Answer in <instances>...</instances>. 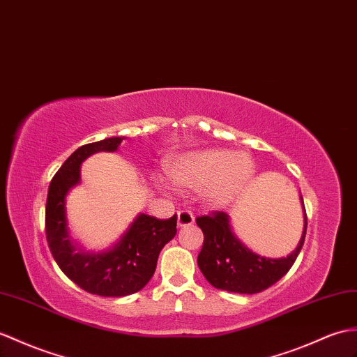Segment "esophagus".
Returning <instances> with one entry per match:
<instances>
[{"label": "esophagus", "mask_w": 357, "mask_h": 357, "mask_svg": "<svg viewBox=\"0 0 357 357\" xmlns=\"http://www.w3.org/2000/svg\"><path fill=\"white\" fill-rule=\"evenodd\" d=\"M195 223V216L190 210L178 211V227H190Z\"/></svg>", "instance_id": "1"}]
</instances>
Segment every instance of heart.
Instances as JSON below:
<instances>
[{
    "label": "heart",
    "mask_w": 357,
    "mask_h": 357,
    "mask_svg": "<svg viewBox=\"0 0 357 357\" xmlns=\"http://www.w3.org/2000/svg\"><path fill=\"white\" fill-rule=\"evenodd\" d=\"M165 173L176 187L205 188L206 201L219 206L245 192L254 176V164L246 155L205 151L169 162Z\"/></svg>",
    "instance_id": "b5f03b06"
}]
</instances>
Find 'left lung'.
I'll use <instances>...</instances> for the list:
<instances>
[{"instance_id":"left-lung-1","label":"left lung","mask_w":357,"mask_h":357,"mask_svg":"<svg viewBox=\"0 0 357 357\" xmlns=\"http://www.w3.org/2000/svg\"><path fill=\"white\" fill-rule=\"evenodd\" d=\"M303 202V197H301ZM304 231L296 250L284 259H264L251 252L234 237L228 216L223 211H210L196 218L204 233V245L197 255V266L211 286L237 294H259L275 284L292 268L304 245L307 214L304 202Z\"/></svg>"}]
</instances>
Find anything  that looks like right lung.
<instances>
[{
	"label": "right lung",
	"instance_id": "right-lung-1",
	"mask_svg": "<svg viewBox=\"0 0 357 357\" xmlns=\"http://www.w3.org/2000/svg\"><path fill=\"white\" fill-rule=\"evenodd\" d=\"M121 137L79 147L56 172L48 187L45 236L57 266L84 291L102 296H126L141 291L153 277L164 245L176 234V219H156L141 214L112 250L84 254L74 250L65 219V196L80 181V164L96 152L117 151Z\"/></svg>",
	"mask_w": 357,
	"mask_h": 357
}]
</instances>
